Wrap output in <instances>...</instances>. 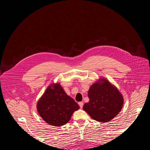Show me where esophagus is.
Listing matches in <instances>:
<instances>
[{
  "label": "esophagus",
  "instance_id": "1",
  "mask_svg": "<svg viewBox=\"0 0 150 150\" xmlns=\"http://www.w3.org/2000/svg\"><path fill=\"white\" fill-rule=\"evenodd\" d=\"M79 107L81 108H83V102H79Z\"/></svg>",
  "mask_w": 150,
  "mask_h": 150
}]
</instances>
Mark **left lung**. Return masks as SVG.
<instances>
[{
    "mask_svg": "<svg viewBox=\"0 0 150 150\" xmlns=\"http://www.w3.org/2000/svg\"><path fill=\"white\" fill-rule=\"evenodd\" d=\"M101 84L96 83L91 86L88 96V103L84 104L83 110L93 119L99 122H108L120 112L123 98L115 87L106 79Z\"/></svg>",
    "mask_w": 150,
    "mask_h": 150,
    "instance_id": "obj_1",
    "label": "left lung"
}]
</instances>
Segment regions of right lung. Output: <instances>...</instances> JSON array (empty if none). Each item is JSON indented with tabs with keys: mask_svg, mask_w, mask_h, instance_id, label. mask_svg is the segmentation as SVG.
Listing matches in <instances>:
<instances>
[{
	"mask_svg": "<svg viewBox=\"0 0 150 150\" xmlns=\"http://www.w3.org/2000/svg\"><path fill=\"white\" fill-rule=\"evenodd\" d=\"M50 86L38 103L37 108L40 117L50 125L60 126L69 121L79 106L67 96L59 84Z\"/></svg>",
	"mask_w": 150,
	"mask_h": 150,
	"instance_id": "right-lung-1",
	"label": "right lung"
}]
</instances>
